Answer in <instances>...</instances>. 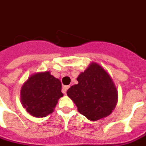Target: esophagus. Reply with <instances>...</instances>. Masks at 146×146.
I'll use <instances>...</instances> for the list:
<instances>
[{"label":"esophagus","mask_w":146,"mask_h":146,"mask_svg":"<svg viewBox=\"0 0 146 146\" xmlns=\"http://www.w3.org/2000/svg\"><path fill=\"white\" fill-rule=\"evenodd\" d=\"M69 88H70L69 85H64V86H63V87H62V92H63V93L66 94V92H67V89H68Z\"/></svg>","instance_id":"esophagus-1"}]
</instances>
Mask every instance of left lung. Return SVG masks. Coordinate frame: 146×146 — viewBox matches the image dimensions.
Returning <instances> with one entry per match:
<instances>
[{
	"mask_svg": "<svg viewBox=\"0 0 146 146\" xmlns=\"http://www.w3.org/2000/svg\"><path fill=\"white\" fill-rule=\"evenodd\" d=\"M67 94L75 103L79 113L91 121H98L112 113L118 92L111 77L100 65L92 63L77 78Z\"/></svg>",
	"mask_w": 146,
	"mask_h": 146,
	"instance_id": "left-lung-1",
	"label": "left lung"
}]
</instances>
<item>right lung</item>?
<instances>
[{"mask_svg":"<svg viewBox=\"0 0 146 146\" xmlns=\"http://www.w3.org/2000/svg\"><path fill=\"white\" fill-rule=\"evenodd\" d=\"M61 83L49 72L31 76L22 85L21 100L24 108L34 117L42 118L53 112L63 96Z\"/></svg>","mask_w":146,"mask_h":146,"instance_id":"1","label":"right lung"}]
</instances>
